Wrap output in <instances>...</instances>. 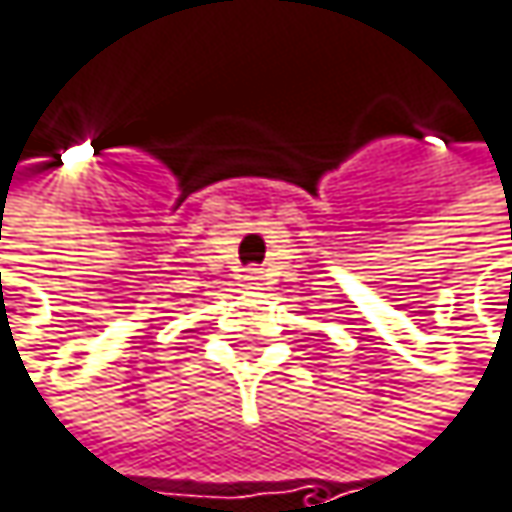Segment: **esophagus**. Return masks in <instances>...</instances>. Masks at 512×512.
<instances>
[{"label": "esophagus", "mask_w": 512, "mask_h": 512, "mask_svg": "<svg viewBox=\"0 0 512 512\" xmlns=\"http://www.w3.org/2000/svg\"><path fill=\"white\" fill-rule=\"evenodd\" d=\"M244 280H247V286H262V280H265V274H262L259 268H250V271L244 274Z\"/></svg>", "instance_id": "1"}]
</instances>
